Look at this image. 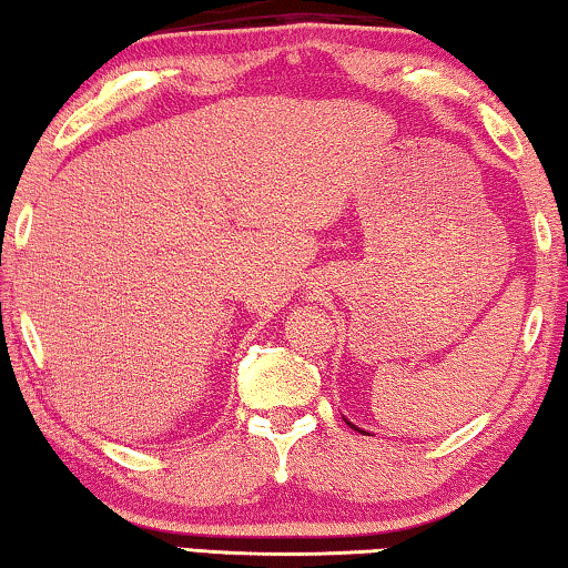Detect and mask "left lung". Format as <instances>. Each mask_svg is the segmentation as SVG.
Masks as SVG:
<instances>
[{
    "mask_svg": "<svg viewBox=\"0 0 568 568\" xmlns=\"http://www.w3.org/2000/svg\"><path fill=\"white\" fill-rule=\"evenodd\" d=\"M347 425H352V423H347ZM352 428H355V425H352ZM355 430H359V428H355Z\"/></svg>",
    "mask_w": 568,
    "mask_h": 568,
    "instance_id": "8db88e82",
    "label": "left lung"
}]
</instances>
